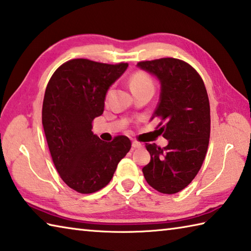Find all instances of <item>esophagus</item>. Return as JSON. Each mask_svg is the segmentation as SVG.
Returning a JSON list of instances; mask_svg holds the SVG:
<instances>
[{
  "mask_svg": "<svg viewBox=\"0 0 251 251\" xmlns=\"http://www.w3.org/2000/svg\"><path fill=\"white\" fill-rule=\"evenodd\" d=\"M131 146H133L134 149H138V148L143 147V144L138 143V141H133V144H131Z\"/></svg>",
  "mask_w": 251,
  "mask_h": 251,
  "instance_id": "obj_1",
  "label": "esophagus"
}]
</instances>
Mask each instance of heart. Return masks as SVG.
I'll return each mask as SVG.
<instances>
[{
	"instance_id": "obj_1",
	"label": "heart",
	"mask_w": 251,
	"mask_h": 251,
	"mask_svg": "<svg viewBox=\"0 0 251 251\" xmlns=\"http://www.w3.org/2000/svg\"><path fill=\"white\" fill-rule=\"evenodd\" d=\"M129 84L131 91L144 88H153L151 79H150L147 75L143 74V72H136V74L130 78Z\"/></svg>"
}]
</instances>
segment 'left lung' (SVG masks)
I'll return each instance as SVG.
<instances>
[{
	"label": "left lung",
	"mask_w": 251,
	"mask_h": 251,
	"mask_svg": "<svg viewBox=\"0 0 251 251\" xmlns=\"http://www.w3.org/2000/svg\"><path fill=\"white\" fill-rule=\"evenodd\" d=\"M137 67L160 84L151 121H161L157 133L168 140L165 148L146 144L150 162L143 168L144 176L154 190L175 194L192 182L207 151L211 113L206 89L197 70L179 59L141 61Z\"/></svg>",
	"instance_id": "1"
}]
</instances>
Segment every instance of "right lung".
I'll return each instance as SVG.
<instances>
[{
	"label": "right lung",
	"instance_id": "obj_1",
	"mask_svg": "<svg viewBox=\"0 0 251 251\" xmlns=\"http://www.w3.org/2000/svg\"><path fill=\"white\" fill-rule=\"evenodd\" d=\"M127 67L74 59L59 67L48 82L43 126L49 151L63 182L79 193L97 192L110 183L131 147L126 136L107 143L92 131L108 89Z\"/></svg>",
	"mask_w": 251,
	"mask_h": 251
}]
</instances>
